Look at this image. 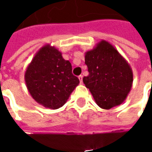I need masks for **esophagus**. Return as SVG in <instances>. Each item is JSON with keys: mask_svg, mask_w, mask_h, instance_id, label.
<instances>
[{"mask_svg": "<svg viewBox=\"0 0 152 152\" xmlns=\"http://www.w3.org/2000/svg\"><path fill=\"white\" fill-rule=\"evenodd\" d=\"M78 78H79V80H80V84H82V80H83V76L82 75H80L79 76H78Z\"/></svg>", "mask_w": 152, "mask_h": 152, "instance_id": "1", "label": "esophagus"}]
</instances>
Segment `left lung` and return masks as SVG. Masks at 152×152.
<instances>
[{
  "mask_svg": "<svg viewBox=\"0 0 152 152\" xmlns=\"http://www.w3.org/2000/svg\"><path fill=\"white\" fill-rule=\"evenodd\" d=\"M85 58L89 75L83 78V82L96 103L102 109L121 104L133 83V72L127 62L105 40L88 51Z\"/></svg>",
  "mask_w": 152,
  "mask_h": 152,
  "instance_id": "obj_1",
  "label": "left lung"
}]
</instances>
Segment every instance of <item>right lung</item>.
I'll list each match as a JSON object with an SVG mask.
<instances>
[{
    "instance_id": "right-lung-1",
    "label": "right lung",
    "mask_w": 152,
    "mask_h": 152,
    "mask_svg": "<svg viewBox=\"0 0 152 152\" xmlns=\"http://www.w3.org/2000/svg\"><path fill=\"white\" fill-rule=\"evenodd\" d=\"M25 80L31 97L51 109L64 105L80 83L72 74L71 63L50 45L41 48L35 55L26 71Z\"/></svg>"
}]
</instances>
